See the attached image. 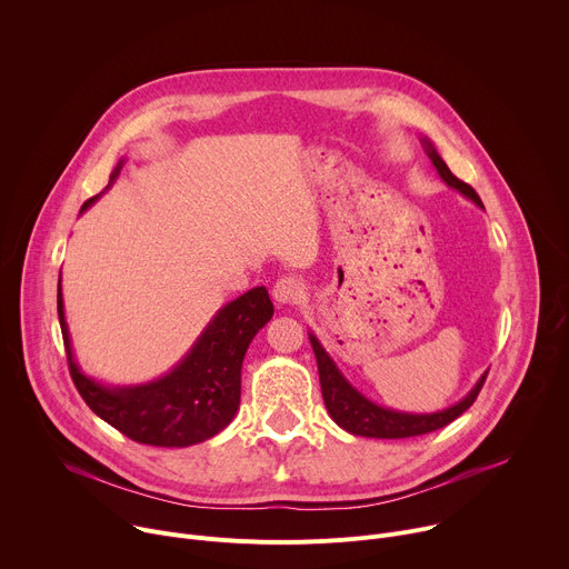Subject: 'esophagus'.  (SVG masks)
Returning <instances> with one entry per match:
<instances>
[{"instance_id": "34e87169", "label": "esophagus", "mask_w": 569, "mask_h": 569, "mask_svg": "<svg viewBox=\"0 0 569 569\" xmlns=\"http://www.w3.org/2000/svg\"><path fill=\"white\" fill-rule=\"evenodd\" d=\"M303 292H306L303 283H301L299 279H295V277H281V279L274 283V288H272V297H274V301L281 303V306H286V303H299V301L303 299Z\"/></svg>"}]
</instances>
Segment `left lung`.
I'll return each instance as SVG.
<instances>
[{
    "mask_svg": "<svg viewBox=\"0 0 569 569\" xmlns=\"http://www.w3.org/2000/svg\"><path fill=\"white\" fill-rule=\"evenodd\" d=\"M423 148L430 157V161L435 164L437 173L441 176V180L459 191L463 198L472 200L477 207H483L479 196L475 193V189L466 182H461L459 178H455L450 173V169L446 167V161L441 159V154L437 152V148L432 146L430 139H423ZM315 358H317V369H319V382H321V396H323V405L331 415V419L347 430L349 435L356 437H369V439H408V437H419V435H428L435 430L446 428L448 423H452L459 415H463L470 405L475 402L486 373H481V378L475 382V387L455 405L439 412H428V415H417V412H398L391 408H385V405L373 402L371 398H367L360 389H356L345 373L338 369V365L333 362V358L327 353V349L321 347V342L317 340L315 333H308Z\"/></svg>",
    "mask_w": 569,
    "mask_h": 569,
    "instance_id": "8db88e82",
    "label": "left lung"
}]
</instances>
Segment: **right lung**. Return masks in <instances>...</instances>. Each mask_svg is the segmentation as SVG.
<instances>
[{
    "label": "right lung",
    "mask_w": 569,
    "mask_h": 569,
    "mask_svg": "<svg viewBox=\"0 0 569 569\" xmlns=\"http://www.w3.org/2000/svg\"><path fill=\"white\" fill-rule=\"evenodd\" d=\"M123 159L110 176L119 178ZM99 196L90 198L80 213ZM274 306L263 286L224 303L187 356L164 376L143 385H103L78 367L64 319L58 279V319L69 373L90 410L128 439L159 448H187L224 430L240 405V369L254 336L272 319Z\"/></svg>",
    "instance_id": "right-lung-1"
}]
</instances>
